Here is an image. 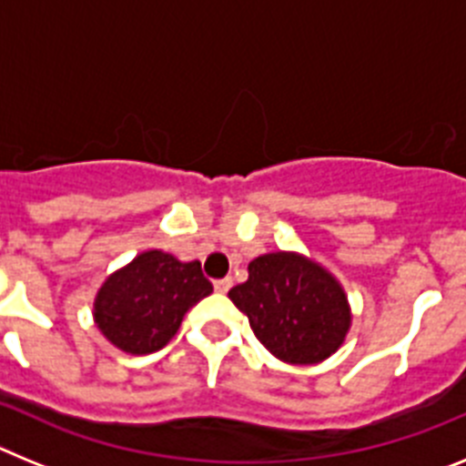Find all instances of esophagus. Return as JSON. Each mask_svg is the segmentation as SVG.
I'll use <instances>...</instances> for the list:
<instances>
[{"instance_id":"esophagus-1","label":"esophagus","mask_w":466,"mask_h":466,"mask_svg":"<svg viewBox=\"0 0 466 466\" xmlns=\"http://www.w3.org/2000/svg\"><path fill=\"white\" fill-rule=\"evenodd\" d=\"M230 284H233V279L230 278L217 279V282H214V291H217V294H226V291L230 289Z\"/></svg>"}]
</instances>
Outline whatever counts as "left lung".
I'll return each instance as SVG.
<instances>
[{
	"instance_id": "left-lung-1",
	"label": "left lung",
	"mask_w": 466,
	"mask_h": 466,
	"mask_svg": "<svg viewBox=\"0 0 466 466\" xmlns=\"http://www.w3.org/2000/svg\"><path fill=\"white\" fill-rule=\"evenodd\" d=\"M249 278L228 299L254 336L287 364H317L343 345L348 296L327 268L296 252H273L249 263Z\"/></svg>"
}]
</instances>
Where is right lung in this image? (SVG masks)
<instances>
[{"instance_id": "add662e5", "label": "right lung", "mask_w": 466, "mask_h": 466, "mask_svg": "<svg viewBox=\"0 0 466 466\" xmlns=\"http://www.w3.org/2000/svg\"><path fill=\"white\" fill-rule=\"evenodd\" d=\"M212 294L200 261L182 263L149 249L106 278L95 296V324L109 343L130 355L166 348L188 308Z\"/></svg>"}]
</instances>
